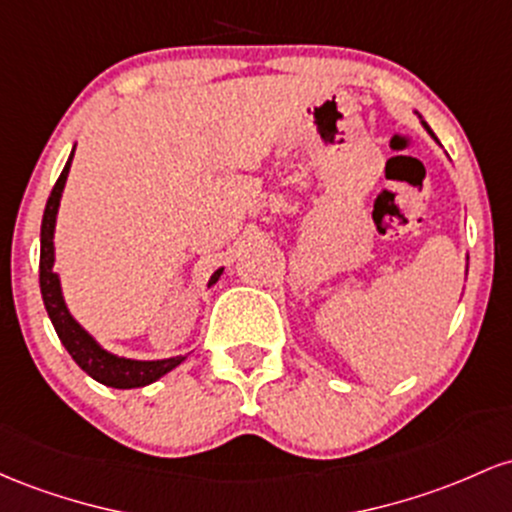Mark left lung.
<instances>
[{
    "label": "left lung",
    "mask_w": 512,
    "mask_h": 512,
    "mask_svg": "<svg viewBox=\"0 0 512 512\" xmlns=\"http://www.w3.org/2000/svg\"><path fill=\"white\" fill-rule=\"evenodd\" d=\"M421 123H423V128H426V130L430 132V137H433V140H438V137H435V135H433V130H430V128H428V123H426V120H421Z\"/></svg>",
    "instance_id": "obj_1"
}]
</instances>
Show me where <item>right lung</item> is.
I'll list each match as a JSON object with an SVG mask.
<instances>
[{"mask_svg":"<svg viewBox=\"0 0 512 512\" xmlns=\"http://www.w3.org/2000/svg\"><path fill=\"white\" fill-rule=\"evenodd\" d=\"M74 149L67 159L65 169H62L60 179L53 186L48 205L43 212V225H40V295H43V304L48 309V317L53 321L57 338L62 341V346L67 348V353L72 355V360L77 363L89 377H94L96 382L106 384L113 389H135V387H147V384L157 382L159 377H164L166 372L174 370L176 365H181L183 355L166 360H130L120 358V355L108 353L99 343L94 341V336H89L82 326L77 324V319L72 317L70 309H67L65 297H62L60 287V275L53 271L55 263V220H57V208H60L62 188H65L67 174H70ZM225 268L212 273L210 283L215 285L220 280V275Z\"/></svg>","mask_w":512,"mask_h":512,"instance_id":"add662e5","label":"right lung"}]
</instances>
